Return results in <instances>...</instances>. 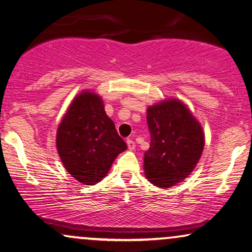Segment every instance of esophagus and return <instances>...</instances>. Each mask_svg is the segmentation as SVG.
Masks as SVG:
<instances>
[{
  "label": "esophagus",
  "instance_id": "1",
  "mask_svg": "<svg viewBox=\"0 0 252 252\" xmlns=\"http://www.w3.org/2000/svg\"><path fill=\"white\" fill-rule=\"evenodd\" d=\"M126 145H127V150H129V151H133L134 147H136V144H134V141L131 140V139H126Z\"/></svg>",
  "mask_w": 252,
  "mask_h": 252
}]
</instances>
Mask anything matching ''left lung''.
<instances>
[{
    "mask_svg": "<svg viewBox=\"0 0 252 252\" xmlns=\"http://www.w3.org/2000/svg\"><path fill=\"white\" fill-rule=\"evenodd\" d=\"M151 146L144 158L145 176L155 186L168 189L187 178L201 158L204 132L182 100L164 99L148 106Z\"/></svg>",
    "mask_w": 252,
    "mask_h": 252,
    "instance_id": "8db88e82",
    "label": "left lung"
}]
</instances>
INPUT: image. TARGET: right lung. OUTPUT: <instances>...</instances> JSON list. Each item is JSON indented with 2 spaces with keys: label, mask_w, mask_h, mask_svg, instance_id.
Here are the masks:
<instances>
[{
  "label": "right lung",
  "mask_w": 252,
  "mask_h": 252,
  "mask_svg": "<svg viewBox=\"0 0 252 252\" xmlns=\"http://www.w3.org/2000/svg\"><path fill=\"white\" fill-rule=\"evenodd\" d=\"M56 146L65 169L77 182L94 185L126 150L101 97L83 90L73 99L57 129Z\"/></svg>",
  "instance_id": "right-lung-1"
}]
</instances>
